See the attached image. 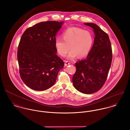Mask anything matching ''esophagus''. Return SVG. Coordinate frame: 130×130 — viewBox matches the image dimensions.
I'll use <instances>...</instances> for the list:
<instances>
[{
	"label": "esophagus",
	"instance_id": "esophagus-1",
	"mask_svg": "<svg viewBox=\"0 0 130 130\" xmlns=\"http://www.w3.org/2000/svg\"><path fill=\"white\" fill-rule=\"evenodd\" d=\"M70 64V62L69 61H67V60L64 61V66H67Z\"/></svg>",
	"mask_w": 130,
	"mask_h": 130
}]
</instances>
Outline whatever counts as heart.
Wrapping results in <instances>:
<instances>
[{"instance_id":"heart-1","label":"heart","mask_w":130,"mask_h":130,"mask_svg":"<svg viewBox=\"0 0 130 130\" xmlns=\"http://www.w3.org/2000/svg\"><path fill=\"white\" fill-rule=\"evenodd\" d=\"M62 39L57 38L55 40V47L57 52L65 56L70 48L68 57L74 59L77 55L83 57L89 52L93 43L92 33L82 28L71 27L65 30L62 34Z\"/></svg>"}]
</instances>
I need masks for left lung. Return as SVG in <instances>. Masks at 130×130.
I'll list each match as a JSON object with an SVG mask.
<instances>
[{
  "label": "left lung",
  "mask_w": 130,
  "mask_h": 130,
  "mask_svg": "<svg viewBox=\"0 0 130 130\" xmlns=\"http://www.w3.org/2000/svg\"><path fill=\"white\" fill-rule=\"evenodd\" d=\"M92 28L95 35L93 45L86 58L75 63L73 77L74 87L84 94L98 91L104 84L110 68L112 53L107 33L94 23H84Z\"/></svg>",
  "instance_id": "8db88e82"
}]
</instances>
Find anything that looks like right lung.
<instances>
[{"label": "right lung", "instance_id": "add662e5", "mask_svg": "<svg viewBox=\"0 0 130 130\" xmlns=\"http://www.w3.org/2000/svg\"><path fill=\"white\" fill-rule=\"evenodd\" d=\"M63 23H39L28 28L21 37L17 52L19 73L32 89L42 91L52 86L64 66L55 47V36Z\"/></svg>", "mask_w": 130, "mask_h": 130}]
</instances>
